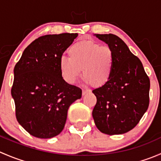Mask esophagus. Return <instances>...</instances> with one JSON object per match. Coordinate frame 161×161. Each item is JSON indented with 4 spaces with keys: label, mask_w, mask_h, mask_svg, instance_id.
I'll list each match as a JSON object with an SVG mask.
<instances>
[{
    "label": "esophagus",
    "mask_w": 161,
    "mask_h": 161,
    "mask_svg": "<svg viewBox=\"0 0 161 161\" xmlns=\"http://www.w3.org/2000/svg\"><path fill=\"white\" fill-rule=\"evenodd\" d=\"M91 92L90 90H82V96H85L86 94L90 93Z\"/></svg>",
    "instance_id": "obj_1"
}]
</instances>
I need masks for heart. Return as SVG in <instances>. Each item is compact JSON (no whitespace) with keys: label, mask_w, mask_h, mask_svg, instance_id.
Here are the masks:
<instances>
[{"label":"heart","mask_w":161,"mask_h":161,"mask_svg":"<svg viewBox=\"0 0 161 161\" xmlns=\"http://www.w3.org/2000/svg\"><path fill=\"white\" fill-rule=\"evenodd\" d=\"M70 58L60 60L59 69L64 80L75 83L82 73L84 81L94 86H101L109 81L113 72L114 57L108 47L93 42H78L69 48Z\"/></svg>","instance_id":"heart-1"}]
</instances>
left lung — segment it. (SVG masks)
I'll list each match as a JSON object with an SVG mask.
<instances>
[{"mask_svg":"<svg viewBox=\"0 0 161 161\" xmlns=\"http://www.w3.org/2000/svg\"><path fill=\"white\" fill-rule=\"evenodd\" d=\"M94 36L111 48L114 64L109 81L92 90L97 97L92 118L101 132L124 134L136 127L148 109L150 79L140 60L118 36Z\"/></svg>","mask_w":161,"mask_h":161,"instance_id":"8db88e82","label":"left lung"}]
</instances>
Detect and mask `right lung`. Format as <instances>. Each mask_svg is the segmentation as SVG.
<instances>
[{"label":"right lung","instance_id":"1","mask_svg":"<svg viewBox=\"0 0 161 161\" xmlns=\"http://www.w3.org/2000/svg\"><path fill=\"white\" fill-rule=\"evenodd\" d=\"M77 36L61 33L39 37L24 50L14 66L11 97L16 118L35 137L59 135L70 105L82 97V90L67 83L59 69L62 53Z\"/></svg>","mask_w":161,"mask_h":161}]
</instances>
